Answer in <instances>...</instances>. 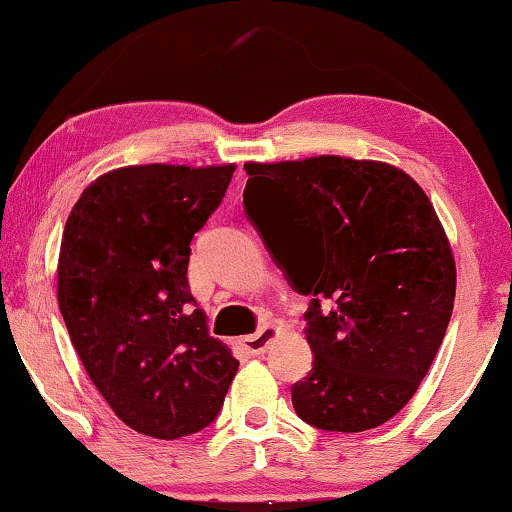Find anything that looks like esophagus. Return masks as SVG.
Instances as JSON below:
<instances>
[{"instance_id":"esophagus-1","label":"esophagus","mask_w":512,"mask_h":512,"mask_svg":"<svg viewBox=\"0 0 512 512\" xmlns=\"http://www.w3.org/2000/svg\"><path fill=\"white\" fill-rule=\"evenodd\" d=\"M278 333H281V328L274 326V323H267V326H262L255 335H245V338L241 340V347L248 354H252V357H257V354L267 352L271 342L278 338Z\"/></svg>"}]
</instances>
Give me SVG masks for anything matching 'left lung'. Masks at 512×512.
<instances>
[{
  "mask_svg": "<svg viewBox=\"0 0 512 512\" xmlns=\"http://www.w3.org/2000/svg\"><path fill=\"white\" fill-rule=\"evenodd\" d=\"M245 172V212L297 293L314 295L297 416L331 432L378 428L416 394L454 312V252L430 198L380 160L316 155Z\"/></svg>",
  "mask_w": 512,
  "mask_h": 512,
  "instance_id": "1",
  "label": "left lung"
}]
</instances>
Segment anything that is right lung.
<instances>
[{"label": "right lung", "instance_id": "right-lung-1", "mask_svg": "<svg viewBox=\"0 0 512 512\" xmlns=\"http://www.w3.org/2000/svg\"><path fill=\"white\" fill-rule=\"evenodd\" d=\"M234 170L118 167L80 193L63 229L58 307L70 342L115 416L141 435L203 430L238 371L186 281L191 238Z\"/></svg>", "mask_w": 512, "mask_h": 512}]
</instances>
